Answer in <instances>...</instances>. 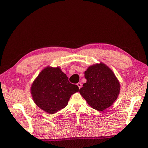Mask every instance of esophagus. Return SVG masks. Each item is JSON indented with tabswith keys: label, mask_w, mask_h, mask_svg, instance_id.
Wrapping results in <instances>:
<instances>
[{
	"label": "esophagus",
	"mask_w": 148,
	"mask_h": 148,
	"mask_svg": "<svg viewBox=\"0 0 148 148\" xmlns=\"http://www.w3.org/2000/svg\"><path fill=\"white\" fill-rule=\"evenodd\" d=\"M77 86H78L79 88H81L82 87V84H81V83H78V84H77Z\"/></svg>",
	"instance_id": "esophagus-1"
}]
</instances>
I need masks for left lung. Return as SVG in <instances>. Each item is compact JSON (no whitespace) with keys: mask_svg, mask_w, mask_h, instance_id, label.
<instances>
[{"mask_svg":"<svg viewBox=\"0 0 148 148\" xmlns=\"http://www.w3.org/2000/svg\"><path fill=\"white\" fill-rule=\"evenodd\" d=\"M84 74L87 82L79 89L81 96L90 107L97 111L110 107L120 91V84L114 73L101 62L89 67Z\"/></svg>","mask_w":148,"mask_h":148,"instance_id":"1","label":"left lung"}]
</instances>
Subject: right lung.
Here are the masks:
<instances>
[{
  "label": "right lung",
  "mask_w": 148,
  "mask_h": 148,
  "mask_svg": "<svg viewBox=\"0 0 148 148\" xmlns=\"http://www.w3.org/2000/svg\"><path fill=\"white\" fill-rule=\"evenodd\" d=\"M31 90L37 106L49 114H53L66 106L71 95L78 92L79 87L70 83L58 67H47L34 81Z\"/></svg>",
  "instance_id": "obj_1"
}]
</instances>
